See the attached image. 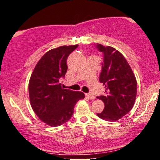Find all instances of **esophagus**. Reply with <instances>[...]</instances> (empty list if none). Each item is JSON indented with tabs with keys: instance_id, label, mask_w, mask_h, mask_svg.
Listing matches in <instances>:
<instances>
[{
	"instance_id": "34e87169",
	"label": "esophagus",
	"mask_w": 160,
	"mask_h": 160,
	"mask_svg": "<svg viewBox=\"0 0 160 160\" xmlns=\"http://www.w3.org/2000/svg\"><path fill=\"white\" fill-rule=\"evenodd\" d=\"M85 96L90 99H95V96H94L92 93H85Z\"/></svg>"
}]
</instances>
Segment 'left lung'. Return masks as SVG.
<instances>
[{
    "instance_id": "1",
    "label": "left lung",
    "mask_w": 160,
    "mask_h": 160,
    "mask_svg": "<svg viewBox=\"0 0 160 160\" xmlns=\"http://www.w3.org/2000/svg\"><path fill=\"white\" fill-rule=\"evenodd\" d=\"M96 48L103 54L99 81L106 88L104 95L97 96L104 103V109L97 116L103 120L114 122L133 107L137 92L136 77L120 51L98 43Z\"/></svg>"
}]
</instances>
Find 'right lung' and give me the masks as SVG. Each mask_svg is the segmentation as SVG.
Returning a JSON list of instances; mask_svg holds the SVG:
<instances>
[{
    "label": "right lung",
    "mask_w": 160,
    "mask_h": 160,
    "mask_svg": "<svg viewBox=\"0 0 160 160\" xmlns=\"http://www.w3.org/2000/svg\"><path fill=\"white\" fill-rule=\"evenodd\" d=\"M78 46H63L48 51L36 64L30 77L31 107L40 120L51 127L69 121L76 103L85 98L82 92L64 89L60 83L68 68L67 57Z\"/></svg>",
    "instance_id": "1"
}]
</instances>
